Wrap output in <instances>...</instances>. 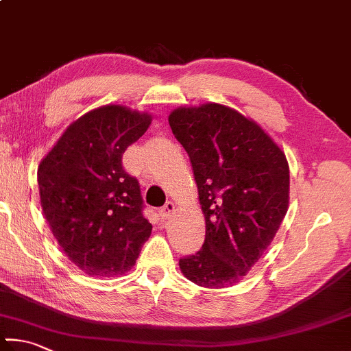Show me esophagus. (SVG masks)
<instances>
[{
    "label": "esophagus",
    "mask_w": 351,
    "mask_h": 351,
    "mask_svg": "<svg viewBox=\"0 0 351 351\" xmlns=\"http://www.w3.org/2000/svg\"><path fill=\"white\" fill-rule=\"evenodd\" d=\"M173 212H175V204L171 201H167L161 208H159V216H161L162 219H167Z\"/></svg>",
    "instance_id": "1"
}]
</instances>
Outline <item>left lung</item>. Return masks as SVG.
<instances>
[{
    "label": "left lung",
    "instance_id": "left-lung-1",
    "mask_svg": "<svg viewBox=\"0 0 351 351\" xmlns=\"http://www.w3.org/2000/svg\"><path fill=\"white\" fill-rule=\"evenodd\" d=\"M169 124L189 154L206 218L201 250L180 259V269L207 289L234 285L263 256L287 213L289 162L254 121L230 107H180Z\"/></svg>",
    "mask_w": 351,
    "mask_h": 351
}]
</instances>
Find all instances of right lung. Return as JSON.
<instances>
[{
    "instance_id": "right-lung-1",
    "label": "right lung",
    "mask_w": 351,
    "mask_h": 351,
    "mask_svg": "<svg viewBox=\"0 0 351 351\" xmlns=\"http://www.w3.org/2000/svg\"><path fill=\"white\" fill-rule=\"evenodd\" d=\"M149 113L103 106L70 124L38 167L43 213L62 250L88 276L124 275L152 233L139 182L123 154Z\"/></svg>"
}]
</instances>
